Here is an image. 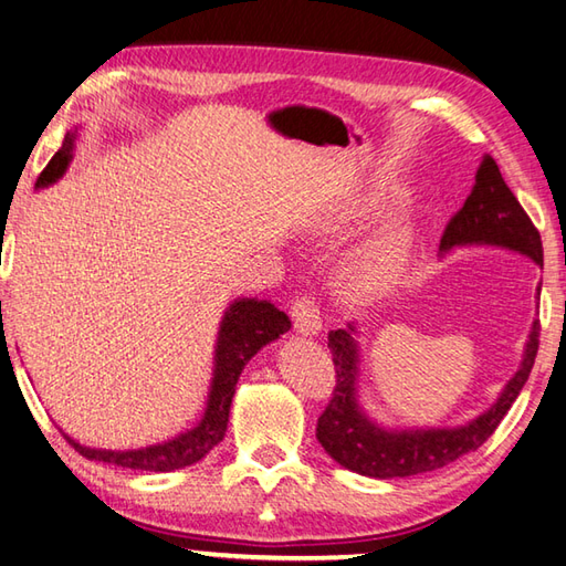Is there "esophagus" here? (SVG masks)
<instances>
[{
	"label": "esophagus",
	"instance_id": "1",
	"mask_svg": "<svg viewBox=\"0 0 566 566\" xmlns=\"http://www.w3.org/2000/svg\"><path fill=\"white\" fill-rule=\"evenodd\" d=\"M292 321H294L296 334L308 336V338L321 334V314H318V306L314 298H308V296L296 298L292 306Z\"/></svg>",
	"mask_w": 566,
	"mask_h": 566
}]
</instances>
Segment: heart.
Returning <instances> with one entry per match:
<instances>
[{"label":"heart","mask_w":566,"mask_h":566,"mask_svg":"<svg viewBox=\"0 0 566 566\" xmlns=\"http://www.w3.org/2000/svg\"><path fill=\"white\" fill-rule=\"evenodd\" d=\"M387 203V193L380 188H365L350 196L336 216L331 218L328 230L334 235H346L353 228L363 226L365 220L378 216ZM419 240V223L409 208H397L387 216L380 228L363 242L360 248L348 254V260L338 270V290L350 302H375L400 284Z\"/></svg>","instance_id":"heart-1"}]
</instances>
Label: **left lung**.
Instances as JSON below:
<instances>
[{
	"label": "left lung",
	"instance_id": "obj_1",
	"mask_svg": "<svg viewBox=\"0 0 566 566\" xmlns=\"http://www.w3.org/2000/svg\"><path fill=\"white\" fill-rule=\"evenodd\" d=\"M459 248L507 250L523 254L542 268L539 232L503 181L493 157H483L479 171H475L471 196L459 213L449 220L439 254H449ZM539 290L542 282L535 292L537 304ZM358 334L360 331L356 324L328 334V348L336 365V387L334 400L318 417L316 439L331 459L353 473L370 475V479H407V475L449 467L463 453L479 449L493 434L525 387L530 370H533L539 346V321L535 318L530 326L520 368L505 382L497 400L479 417L457 427L397 429L375 422L360 405Z\"/></svg>",
	"mask_w": 566,
	"mask_h": 566
}]
</instances>
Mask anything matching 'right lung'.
<instances>
[{
	"label": "right lung",
	"mask_w": 566,
	"mask_h": 566,
	"mask_svg": "<svg viewBox=\"0 0 566 566\" xmlns=\"http://www.w3.org/2000/svg\"><path fill=\"white\" fill-rule=\"evenodd\" d=\"M75 139H77V127L65 135L63 147L55 151V157L49 161L46 169L41 171L36 188H46L59 181L65 174L69 164L73 161ZM290 328H292L290 316L280 312V308H276L272 302H268V298L240 296L235 302L228 304L223 318H220L216 353H213V378H210L203 417L196 427L161 441V444H151L144 449H125V451L91 449V447L77 444V441L71 439L69 434L63 437L69 439V444L81 453V457L91 461L115 463V467H122V469L169 473L176 469L193 467L196 461H201L210 449L223 441L232 395H235L240 373L245 370L250 358L258 356V350H262L268 343L286 334Z\"/></svg>",
	"instance_id": "1"
}]
</instances>
